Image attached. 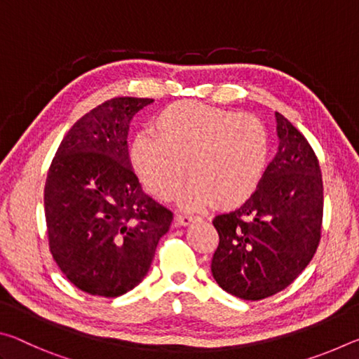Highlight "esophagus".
<instances>
[{
  "instance_id": "obj_1",
  "label": "esophagus",
  "mask_w": 359,
  "mask_h": 359,
  "mask_svg": "<svg viewBox=\"0 0 359 359\" xmlns=\"http://www.w3.org/2000/svg\"><path fill=\"white\" fill-rule=\"evenodd\" d=\"M194 218H196V217L188 215V214H180V215L175 217V222H177V224H180V226H187V224H190L194 220Z\"/></svg>"
}]
</instances>
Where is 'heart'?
<instances>
[{
  "mask_svg": "<svg viewBox=\"0 0 359 359\" xmlns=\"http://www.w3.org/2000/svg\"><path fill=\"white\" fill-rule=\"evenodd\" d=\"M150 131L133 139L130 163L158 199H172L190 174L193 182L180 196L184 208L217 203L220 209H234L263 180L271 139L252 114L180 101L158 112Z\"/></svg>",
  "mask_w": 359,
  "mask_h": 359,
  "instance_id": "heart-1",
  "label": "heart"
}]
</instances>
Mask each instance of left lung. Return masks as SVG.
Listing matches in <instances>:
<instances>
[{"label": "left lung", "instance_id": "8db88e82", "mask_svg": "<svg viewBox=\"0 0 359 359\" xmlns=\"http://www.w3.org/2000/svg\"><path fill=\"white\" fill-rule=\"evenodd\" d=\"M278 149L239 209L214 218L212 276L226 293L259 301L288 287L317 252L323 180L311 144L276 112Z\"/></svg>", "mask_w": 359, "mask_h": 359}]
</instances>
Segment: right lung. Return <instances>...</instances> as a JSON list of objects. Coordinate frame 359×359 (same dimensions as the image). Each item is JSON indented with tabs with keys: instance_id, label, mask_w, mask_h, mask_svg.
<instances>
[{
	"instance_id": "obj_1",
	"label": "right lung",
	"mask_w": 359,
	"mask_h": 359,
	"mask_svg": "<svg viewBox=\"0 0 359 359\" xmlns=\"http://www.w3.org/2000/svg\"><path fill=\"white\" fill-rule=\"evenodd\" d=\"M154 100L114 98L66 133L44 188L50 253L66 278L117 297L142 282L172 212L145 194L130 163L128 131Z\"/></svg>"
}]
</instances>
